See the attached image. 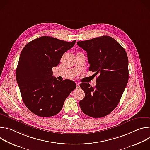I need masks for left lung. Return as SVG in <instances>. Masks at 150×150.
I'll return each mask as SVG.
<instances>
[{
    "label": "left lung",
    "mask_w": 150,
    "mask_h": 150,
    "mask_svg": "<svg viewBox=\"0 0 150 150\" xmlns=\"http://www.w3.org/2000/svg\"><path fill=\"white\" fill-rule=\"evenodd\" d=\"M74 45L42 36L30 42L21 52L16 72L17 82L25 105L35 115L42 117L57 115L74 90V82L59 81L52 72L63 54Z\"/></svg>",
    "instance_id": "1"
}]
</instances>
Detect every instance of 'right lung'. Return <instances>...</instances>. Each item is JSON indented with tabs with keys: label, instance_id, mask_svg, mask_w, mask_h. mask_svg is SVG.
<instances>
[{
	"label": "right lung",
	"instance_id": "add662e5",
	"mask_svg": "<svg viewBox=\"0 0 150 150\" xmlns=\"http://www.w3.org/2000/svg\"><path fill=\"white\" fill-rule=\"evenodd\" d=\"M77 45L87 52L89 70L98 74L95 87L83 89L85 97L79 101L81 109L92 117H104L116 108L127 83L126 53L109 36L78 41Z\"/></svg>",
	"mask_w": 150,
	"mask_h": 150
}]
</instances>
